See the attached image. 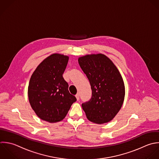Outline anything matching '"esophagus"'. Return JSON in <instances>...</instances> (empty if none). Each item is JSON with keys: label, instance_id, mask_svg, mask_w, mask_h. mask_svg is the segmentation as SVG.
<instances>
[{"label": "esophagus", "instance_id": "34e87169", "mask_svg": "<svg viewBox=\"0 0 159 159\" xmlns=\"http://www.w3.org/2000/svg\"><path fill=\"white\" fill-rule=\"evenodd\" d=\"M75 97H76V98H77V100H79V97H80L79 93H77V94L75 95Z\"/></svg>", "mask_w": 159, "mask_h": 159}]
</instances>
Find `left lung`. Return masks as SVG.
Listing matches in <instances>:
<instances>
[{
  "label": "left lung",
  "instance_id": "obj_1",
  "mask_svg": "<svg viewBox=\"0 0 159 159\" xmlns=\"http://www.w3.org/2000/svg\"><path fill=\"white\" fill-rule=\"evenodd\" d=\"M78 61L92 90L90 101L82 104L87 119L100 125L111 121L125 100V87L120 71L110 59L101 53L80 57Z\"/></svg>",
  "mask_w": 159,
  "mask_h": 159
}]
</instances>
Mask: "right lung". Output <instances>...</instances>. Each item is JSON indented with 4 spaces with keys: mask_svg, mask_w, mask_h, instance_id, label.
I'll use <instances>...</instances> for the list:
<instances>
[{
    "mask_svg": "<svg viewBox=\"0 0 159 159\" xmlns=\"http://www.w3.org/2000/svg\"><path fill=\"white\" fill-rule=\"evenodd\" d=\"M69 56L54 53L44 59L32 74L28 87L30 104L36 115L49 123L62 121L77 99L62 74Z\"/></svg>",
    "mask_w": 159,
    "mask_h": 159,
    "instance_id": "right-lung-1",
    "label": "right lung"
}]
</instances>
